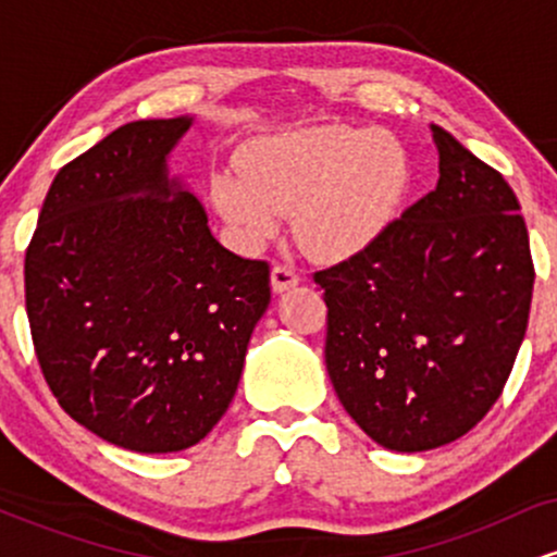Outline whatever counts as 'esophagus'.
<instances>
[{
    "mask_svg": "<svg viewBox=\"0 0 557 557\" xmlns=\"http://www.w3.org/2000/svg\"><path fill=\"white\" fill-rule=\"evenodd\" d=\"M300 283V277L296 270H290L287 264H274L272 267V290L274 293H285L290 287H296Z\"/></svg>",
    "mask_w": 557,
    "mask_h": 557,
    "instance_id": "esophagus-1",
    "label": "esophagus"
}]
</instances>
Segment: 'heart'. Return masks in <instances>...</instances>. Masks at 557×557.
Listing matches in <instances>:
<instances>
[{"label":"heart","instance_id":"b5f03b06","mask_svg":"<svg viewBox=\"0 0 557 557\" xmlns=\"http://www.w3.org/2000/svg\"><path fill=\"white\" fill-rule=\"evenodd\" d=\"M411 157L393 133L319 125L253 140L243 164L212 175V203L240 246L257 248L293 212L300 246L317 259H348L393 225Z\"/></svg>","mask_w":557,"mask_h":557}]
</instances>
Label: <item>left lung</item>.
<instances>
[{"instance_id": "left-lung-1", "label": "left lung", "mask_w": 557, "mask_h": 557, "mask_svg": "<svg viewBox=\"0 0 557 557\" xmlns=\"http://www.w3.org/2000/svg\"><path fill=\"white\" fill-rule=\"evenodd\" d=\"M432 138L437 188L372 246L314 272L332 387L376 445L398 453L453 443L487 417L534 287L513 188L443 127Z\"/></svg>"}]
</instances>
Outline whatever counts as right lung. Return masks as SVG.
<instances>
[{
  "label": "right lung",
  "mask_w": 557,
  "mask_h": 557,
  "mask_svg": "<svg viewBox=\"0 0 557 557\" xmlns=\"http://www.w3.org/2000/svg\"><path fill=\"white\" fill-rule=\"evenodd\" d=\"M190 123H127L67 162L25 251L44 380L78 424L136 453L212 432L270 306V264L227 251L168 177Z\"/></svg>",
  "instance_id": "right-lung-1"
}]
</instances>
